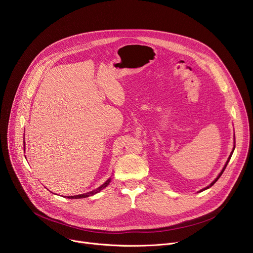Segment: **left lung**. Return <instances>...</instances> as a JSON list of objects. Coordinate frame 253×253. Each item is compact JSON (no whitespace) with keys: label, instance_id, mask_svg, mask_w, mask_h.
I'll list each match as a JSON object with an SVG mask.
<instances>
[{"label":"left lung","instance_id":"obj_1","mask_svg":"<svg viewBox=\"0 0 253 253\" xmlns=\"http://www.w3.org/2000/svg\"><path fill=\"white\" fill-rule=\"evenodd\" d=\"M234 148H235V147H234ZM234 148H233V151H234ZM233 151H232V153H231V155H230V157H229V159H228V161H227V163H226V165H225V167H224V169H223V170H222V172H221V173H220V175H218V176H217V177H216V178H215V180H214V181H213V182H212V183H211V185H210V186H208V187H207V188H205V189H203V190H200V191H204V190H206V189H208V188H210V187H211V186H212V185H213V184H214V183H215V182H216V181H217V179H218V178H220V177H221V176H222V174H223V172H224V171H225V169H226V167H227V165H228V163H229V161H230V159H231V157H232V154H233Z\"/></svg>","mask_w":253,"mask_h":253}]
</instances>
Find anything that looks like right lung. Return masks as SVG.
<instances>
[{
    "label": "right lung",
    "mask_w": 253,
    "mask_h": 253,
    "mask_svg": "<svg viewBox=\"0 0 253 253\" xmlns=\"http://www.w3.org/2000/svg\"><path fill=\"white\" fill-rule=\"evenodd\" d=\"M111 182V179H109V180H107L102 186H99L98 188H96L95 190H93V191H90V192H88V193H84V194H78V195H74V196H68V198H84V197H88V196H90V195H93V194H95V193H97V192H99L100 190H103L104 188H106L108 185H109V183Z\"/></svg>",
    "instance_id": "right-lung-1"
}]
</instances>
